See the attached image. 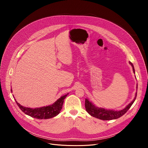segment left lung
Masks as SVG:
<instances>
[{"instance_id":"left-lung-1","label":"left lung","mask_w":148,"mask_h":148,"mask_svg":"<svg viewBox=\"0 0 148 148\" xmlns=\"http://www.w3.org/2000/svg\"><path fill=\"white\" fill-rule=\"evenodd\" d=\"M130 63L132 66L134 72L135 73V70H134V67L132 63L131 62H130ZM137 88H138V85H137ZM136 95H137V92L136 93L135 97L133 100V101H132L125 108L119 111H115L112 110H107L103 108H98L97 107H95L94 105L91 102H90L87 99H86V101H85V107L87 112L93 117L100 119L101 120H105V121L120 118L128 111V110L131 108L132 105L133 104L135 100L136 99Z\"/></svg>"}]
</instances>
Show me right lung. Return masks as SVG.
Masks as SVG:
<instances>
[{
  "label": "right lung",
  "mask_w": 148,
  "mask_h": 148,
  "mask_svg": "<svg viewBox=\"0 0 148 148\" xmlns=\"http://www.w3.org/2000/svg\"><path fill=\"white\" fill-rule=\"evenodd\" d=\"M67 94L61 97L53 105L39 108L33 109L24 107L22 105L19 104L17 101L16 102L20 109L26 115L36 119H49L56 116L60 113L62 109L64 100L66 98Z\"/></svg>",
  "instance_id": "1"
}]
</instances>
